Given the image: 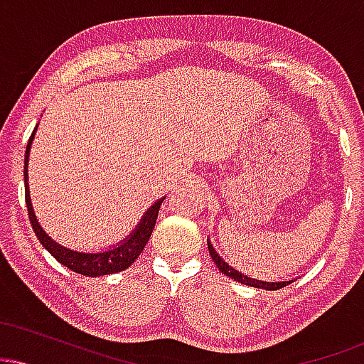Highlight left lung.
Instances as JSON below:
<instances>
[{
    "label": "left lung",
    "instance_id": "1",
    "mask_svg": "<svg viewBox=\"0 0 364 364\" xmlns=\"http://www.w3.org/2000/svg\"><path fill=\"white\" fill-rule=\"evenodd\" d=\"M208 253H210L212 260L217 265V269L220 270L224 275H228V277L235 279V281L241 282V284H246V286H252V287H258V289H265V291H277V289H282L284 286H287V284H291V281H284V282H263V281H257V279H252L248 277V275L237 272L236 269H232L231 265H228L223 258L219 257V253L215 252L214 246L208 243Z\"/></svg>",
    "mask_w": 364,
    "mask_h": 364
}]
</instances>
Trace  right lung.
Returning a JSON list of instances; mask_svg holds the SVG:
<instances>
[{
	"label": "right lung",
	"instance_id": "1",
	"mask_svg": "<svg viewBox=\"0 0 364 364\" xmlns=\"http://www.w3.org/2000/svg\"><path fill=\"white\" fill-rule=\"evenodd\" d=\"M34 133L32 132L31 139H28L27 149H25V166H23V178H25V202H27V210H28V219H31L32 229H34L37 240L43 243V246L48 250L49 253L56 258L61 265L68 267L73 272L87 275V277H99V275H109L121 272V270L128 269L136 258L140 257V253L144 252L145 245L149 243V237L152 235L154 225H156L159 208H161V203L164 202V198H161L159 202L154 203L152 207L145 212L144 219L140 220L139 228L129 235L124 241H121V245L114 246V248L107 250V252L101 253H80L75 252V250L65 248L60 243L51 240L44 232V229L41 228L39 223H37L34 210H32L31 203V195H28V185H27V164H28V152H31V144L34 140Z\"/></svg>",
	"mask_w": 364,
	"mask_h": 364
}]
</instances>
